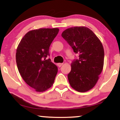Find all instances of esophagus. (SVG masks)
Returning a JSON list of instances; mask_svg holds the SVG:
<instances>
[{
    "instance_id": "obj_1",
    "label": "esophagus",
    "mask_w": 120,
    "mask_h": 120,
    "mask_svg": "<svg viewBox=\"0 0 120 120\" xmlns=\"http://www.w3.org/2000/svg\"><path fill=\"white\" fill-rule=\"evenodd\" d=\"M63 63H58V64H57V66H58L59 67H61L62 65H63Z\"/></svg>"
}]
</instances>
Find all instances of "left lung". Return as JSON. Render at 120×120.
Wrapping results in <instances>:
<instances>
[{"instance_id": "left-lung-1", "label": "left lung", "mask_w": 120, "mask_h": 120, "mask_svg": "<svg viewBox=\"0 0 120 120\" xmlns=\"http://www.w3.org/2000/svg\"><path fill=\"white\" fill-rule=\"evenodd\" d=\"M61 36L79 55L71 62L68 78L74 90L84 93L97 83L104 65V51L102 43L90 29L75 26L65 30Z\"/></svg>"}]
</instances>
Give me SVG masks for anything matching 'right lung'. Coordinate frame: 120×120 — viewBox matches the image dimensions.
Returning <instances> with one entry per match:
<instances>
[{"instance_id": "add662e5", "label": "right lung", "mask_w": 120, "mask_h": 120, "mask_svg": "<svg viewBox=\"0 0 120 120\" xmlns=\"http://www.w3.org/2000/svg\"><path fill=\"white\" fill-rule=\"evenodd\" d=\"M58 28H41L28 31L17 48L16 60L22 78L37 92H43L53 85L57 67L48 59L51 44Z\"/></svg>"}]
</instances>
